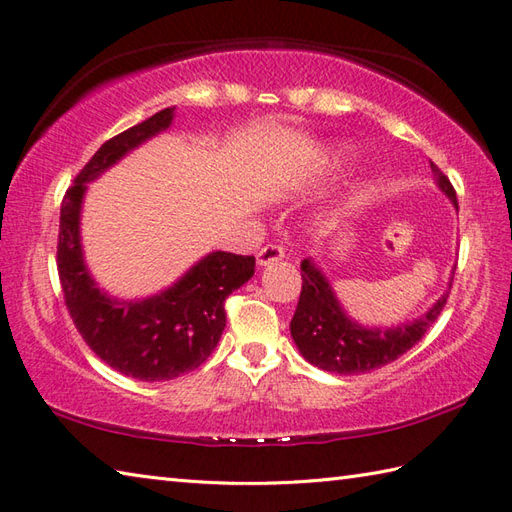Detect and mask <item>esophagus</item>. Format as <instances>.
<instances>
[{"mask_svg":"<svg viewBox=\"0 0 512 512\" xmlns=\"http://www.w3.org/2000/svg\"><path fill=\"white\" fill-rule=\"evenodd\" d=\"M286 257V248L281 244H266L262 250H259L257 255V264L259 266H268V264H275L281 262V259Z\"/></svg>","mask_w":512,"mask_h":512,"instance_id":"esophagus-1","label":"esophagus"}]
</instances>
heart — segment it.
Here are the masks:
<instances>
[{
    "label": "heart",
    "instance_id": "heart-1",
    "mask_svg": "<svg viewBox=\"0 0 512 512\" xmlns=\"http://www.w3.org/2000/svg\"><path fill=\"white\" fill-rule=\"evenodd\" d=\"M339 156H341V160H345V158H347V151H341V154H339Z\"/></svg>",
    "mask_w": 512,
    "mask_h": 512
}]
</instances>
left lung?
<instances>
[{
    "instance_id": "8db88e82",
    "label": "left lung",
    "mask_w": 512,
    "mask_h": 512,
    "mask_svg": "<svg viewBox=\"0 0 512 512\" xmlns=\"http://www.w3.org/2000/svg\"><path fill=\"white\" fill-rule=\"evenodd\" d=\"M431 171L436 176L438 187L447 193V198L458 209V198H455V189L449 178L433 162ZM301 279L299 303L295 317L290 321L292 339L308 363L341 376L372 372V369L396 361L398 356L411 350L440 317L453 284L451 277L449 290L436 301V306L416 321L380 330L363 328L347 317L339 306V299L334 297L328 279L310 259L301 262Z\"/></svg>"
}]
</instances>
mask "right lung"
Returning a JSON list of instances; mask_svg holds the SVG:
<instances>
[{"instance_id": "right-lung-1", "label": "right lung", "mask_w": 512, "mask_h": 512, "mask_svg": "<svg viewBox=\"0 0 512 512\" xmlns=\"http://www.w3.org/2000/svg\"><path fill=\"white\" fill-rule=\"evenodd\" d=\"M167 107L107 140L61 202L57 270L70 317L90 350L116 372L138 380H171L200 367L224 332V301L255 273L253 255L217 253L200 259L178 284L143 301H116L99 290L83 262L79 220L85 184L173 121Z\"/></svg>"}]
</instances>
